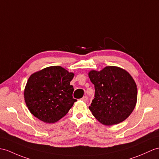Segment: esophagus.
<instances>
[{"label":"esophagus","mask_w":159,"mask_h":159,"mask_svg":"<svg viewBox=\"0 0 159 159\" xmlns=\"http://www.w3.org/2000/svg\"><path fill=\"white\" fill-rule=\"evenodd\" d=\"M82 100H83V101H84V102H87L88 101V96H84V97L82 98Z\"/></svg>","instance_id":"obj_1"}]
</instances>
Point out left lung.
Segmentation results:
<instances>
[{
	"mask_svg": "<svg viewBox=\"0 0 159 159\" xmlns=\"http://www.w3.org/2000/svg\"><path fill=\"white\" fill-rule=\"evenodd\" d=\"M94 85V98L89 106L92 115L106 125L118 124L132 113L138 90L132 77L124 69L109 66L88 73Z\"/></svg>",
	"mask_w": 159,
	"mask_h": 159,
	"instance_id": "1",
	"label": "left lung"
}]
</instances>
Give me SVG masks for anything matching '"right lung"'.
I'll list each match as a JSON object with an SVG mask.
<instances>
[{
    "instance_id": "obj_1",
    "label": "right lung",
    "mask_w": 159,
    "mask_h": 159,
    "mask_svg": "<svg viewBox=\"0 0 159 159\" xmlns=\"http://www.w3.org/2000/svg\"><path fill=\"white\" fill-rule=\"evenodd\" d=\"M74 74L60 66H52L33 73L24 90L27 107L34 117L48 123L66 115L77 101L70 82Z\"/></svg>"
}]
</instances>
